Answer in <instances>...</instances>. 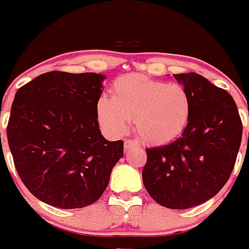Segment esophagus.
<instances>
[{"label": "esophagus", "instance_id": "esophagus-1", "mask_svg": "<svg viewBox=\"0 0 249 249\" xmlns=\"http://www.w3.org/2000/svg\"><path fill=\"white\" fill-rule=\"evenodd\" d=\"M124 146H125V150H129V148H133V147H140V143H138L137 141L126 140L124 142Z\"/></svg>", "mask_w": 249, "mask_h": 249}]
</instances>
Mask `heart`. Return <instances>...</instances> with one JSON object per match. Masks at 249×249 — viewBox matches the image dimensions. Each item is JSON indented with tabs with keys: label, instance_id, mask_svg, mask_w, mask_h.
<instances>
[{
	"label": "heart",
	"instance_id": "1",
	"mask_svg": "<svg viewBox=\"0 0 249 249\" xmlns=\"http://www.w3.org/2000/svg\"><path fill=\"white\" fill-rule=\"evenodd\" d=\"M111 94V98L99 97L97 117L112 136L125 134L134 120L137 132L146 142L163 144L176 140L189 124L191 97L182 84L132 73L119 77Z\"/></svg>",
	"mask_w": 249,
	"mask_h": 249
}]
</instances>
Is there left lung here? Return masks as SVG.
Returning <instances> with one entry per match:
<instances>
[{
    "mask_svg": "<svg viewBox=\"0 0 249 249\" xmlns=\"http://www.w3.org/2000/svg\"><path fill=\"white\" fill-rule=\"evenodd\" d=\"M174 79L191 97V116L179 138L146 148L142 170L150 196L170 209H187L213 197L235 165L243 125L232 97L203 76L190 72Z\"/></svg>",
    "mask_w": 249,
    "mask_h": 249,
    "instance_id": "8db88e82",
    "label": "left lung"
}]
</instances>
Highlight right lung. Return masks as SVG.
Returning a JSON list of instances; mask_svg holds the SVG:
<instances>
[{
  "label": "right lung",
  "mask_w": 249,
  "mask_h": 249,
  "mask_svg": "<svg viewBox=\"0 0 249 249\" xmlns=\"http://www.w3.org/2000/svg\"><path fill=\"white\" fill-rule=\"evenodd\" d=\"M105 79L52 71L15 94L7 124L10 151L25 187L46 204H93L124 155V142L107 141L99 130L97 102Z\"/></svg>",
  "instance_id": "obj_1"
}]
</instances>
